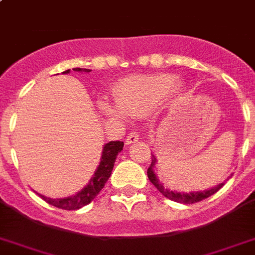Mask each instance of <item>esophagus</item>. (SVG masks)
<instances>
[{"label": "esophagus", "instance_id": "obj_1", "mask_svg": "<svg viewBox=\"0 0 255 255\" xmlns=\"http://www.w3.org/2000/svg\"><path fill=\"white\" fill-rule=\"evenodd\" d=\"M138 141V134L136 133V132H129L127 136V138H126V143L127 145H130V143H134Z\"/></svg>", "mask_w": 255, "mask_h": 255}]
</instances>
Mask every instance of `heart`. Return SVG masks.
<instances>
[{"mask_svg": "<svg viewBox=\"0 0 255 255\" xmlns=\"http://www.w3.org/2000/svg\"><path fill=\"white\" fill-rule=\"evenodd\" d=\"M180 90V82L174 75H132L115 86L117 106L104 101L100 104V109L104 114L115 119H123L126 115L138 118L151 112L168 95L178 94Z\"/></svg>", "mask_w": 255, "mask_h": 255, "instance_id": "obj_1", "label": "heart"}]
</instances>
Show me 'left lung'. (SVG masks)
<instances>
[{
    "mask_svg": "<svg viewBox=\"0 0 255 255\" xmlns=\"http://www.w3.org/2000/svg\"><path fill=\"white\" fill-rule=\"evenodd\" d=\"M155 163H156V159H155V156L152 155V163L149 167V169H147V177H149L150 182H151L152 185H154L155 187L161 192V194L164 195L165 198L170 199V200H173V201H177V203H182V204H194V203L204 200V199L209 198V196H212L213 194H216V192L218 191L223 185H225V182H222L220 183V185H217L216 187H213V189L205 190V191H199V192H189V194H187V192L185 194V192L170 191V190L165 189L164 186L159 182L158 177H156V174L154 173L152 167L155 165Z\"/></svg>",
    "mask_w": 255,
    "mask_h": 255,
    "instance_id": "1",
    "label": "left lung"
}]
</instances>
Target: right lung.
I'll return each instance as SVG.
<instances>
[{
    "label": "right lung",
    "instance_id": "right-lung-1",
    "mask_svg": "<svg viewBox=\"0 0 255 255\" xmlns=\"http://www.w3.org/2000/svg\"><path fill=\"white\" fill-rule=\"evenodd\" d=\"M73 70L86 73L91 72L90 69H81V68H74ZM64 73H69V70H65ZM123 145L125 143L122 142V141H110V142H108L104 146L101 161L99 167H97L96 172H95L94 177H91L90 182L87 183L85 189H82L81 191L77 192L75 195L64 199H51L46 198L43 195H39V196L48 204L65 210H77L79 208L90 204L91 201L99 195V192L103 190L106 181L109 180L113 167H114L115 159H117V155L123 150Z\"/></svg>",
    "mask_w": 255,
    "mask_h": 255
}]
</instances>
